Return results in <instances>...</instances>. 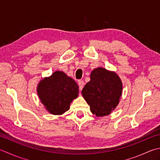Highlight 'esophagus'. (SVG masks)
<instances>
[{"instance_id": "34e87169", "label": "esophagus", "mask_w": 160, "mask_h": 160, "mask_svg": "<svg viewBox=\"0 0 160 160\" xmlns=\"http://www.w3.org/2000/svg\"><path fill=\"white\" fill-rule=\"evenodd\" d=\"M84 85V82L83 80H80L78 81V86H79V88H80V90L82 89Z\"/></svg>"}]
</instances>
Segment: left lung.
<instances>
[{
    "instance_id": "obj_1",
    "label": "left lung",
    "mask_w": 160,
    "mask_h": 160,
    "mask_svg": "<svg viewBox=\"0 0 160 160\" xmlns=\"http://www.w3.org/2000/svg\"><path fill=\"white\" fill-rule=\"evenodd\" d=\"M122 88L121 80L114 72L98 67L91 73L90 81L82 93L91 112L97 117H103L110 114L118 104Z\"/></svg>"
}]
</instances>
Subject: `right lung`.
I'll list each match as a JSON object with an SVG mask.
<instances>
[{
    "label": "right lung",
    "instance_id": "right-lung-1",
    "mask_svg": "<svg viewBox=\"0 0 160 160\" xmlns=\"http://www.w3.org/2000/svg\"><path fill=\"white\" fill-rule=\"evenodd\" d=\"M78 92L77 83L62 71H55L51 77L44 78L37 87L41 102L52 114H62L68 111Z\"/></svg>",
    "mask_w": 160,
    "mask_h": 160
}]
</instances>
